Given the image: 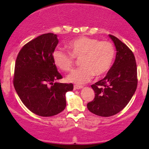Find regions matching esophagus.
Returning a JSON list of instances; mask_svg holds the SVG:
<instances>
[{
  "mask_svg": "<svg viewBox=\"0 0 149 149\" xmlns=\"http://www.w3.org/2000/svg\"><path fill=\"white\" fill-rule=\"evenodd\" d=\"M83 87L82 85H74V90H80V89H82Z\"/></svg>",
  "mask_w": 149,
  "mask_h": 149,
  "instance_id": "1",
  "label": "esophagus"
}]
</instances>
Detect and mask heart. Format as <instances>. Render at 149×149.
I'll use <instances>...</instances> for the list:
<instances>
[{"mask_svg":"<svg viewBox=\"0 0 149 149\" xmlns=\"http://www.w3.org/2000/svg\"><path fill=\"white\" fill-rule=\"evenodd\" d=\"M69 52L57 48L52 52L53 62L63 71H69L75 59L80 58L81 67L68 75L71 83L82 85L88 82L94 75L99 77L110 69L115 57V49L110 42L99 41L89 37H79L68 42Z\"/></svg>","mask_w":149,"mask_h":149,"instance_id":"heart-1","label":"heart"}]
</instances>
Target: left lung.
<instances>
[{
    "instance_id": "8db88e82",
    "label": "left lung",
    "mask_w": 149,
    "mask_h": 149,
    "mask_svg": "<svg viewBox=\"0 0 149 149\" xmlns=\"http://www.w3.org/2000/svg\"><path fill=\"white\" fill-rule=\"evenodd\" d=\"M116 49L115 61L107 76L91 87L95 93L88 110L99 116L109 117L124 109L137 87V71L131 49L118 38L109 35Z\"/></svg>"
}]
</instances>
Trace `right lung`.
<instances>
[{
	"label": "right lung",
	"mask_w": 149,
	"mask_h": 149,
	"mask_svg": "<svg viewBox=\"0 0 149 149\" xmlns=\"http://www.w3.org/2000/svg\"><path fill=\"white\" fill-rule=\"evenodd\" d=\"M58 42L56 34L39 36L24 45L15 62L13 84L19 97L31 111L43 117L64 111L66 93L73 89L72 83L56 82L62 78L52 59Z\"/></svg>",
	"instance_id": "1"
}]
</instances>
